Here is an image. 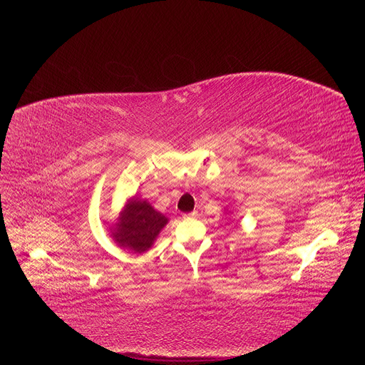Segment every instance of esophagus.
Instances as JSON below:
<instances>
[{
  "mask_svg": "<svg viewBox=\"0 0 365 365\" xmlns=\"http://www.w3.org/2000/svg\"><path fill=\"white\" fill-rule=\"evenodd\" d=\"M199 215V213H197V210H192V212H190V213H184V218L185 220H192V218H196Z\"/></svg>",
  "mask_w": 365,
  "mask_h": 365,
  "instance_id": "34e87169",
  "label": "esophagus"
}]
</instances>
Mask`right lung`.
<instances>
[{
    "instance_id": "obj_1",
    "label": "right lung",
    "mask_w": 365,
    "mask_h": 365,
    "mask_svg": "<svg viewBox=\"0 0 365 365\" xmlns=\"http://www.w3.org/2000/svg\"><path fill=\"white\" fill-rule=\"evenodd\" d=\"M166 222L168 218L145 200L133 199L120 213L113 237L120 246L141 253L153 245Z\"/></svg>"
}]
</instances>
